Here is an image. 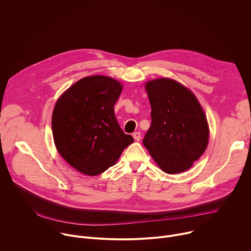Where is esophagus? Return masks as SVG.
<instances>
[{
	"label": "esophagus",
	"instance_id": "34e87169",
	"mask_svg": "<svg viewBox=\"0 0 251 251\" xmlns=\"http://www.w3.org/2000/svg\"><path fill=\"white\" fill-rule=\"evenodd\" d=\"M133 138L135 141H140L141 140V133L140 132H134L133 133Z\"/></svg>",
	"mask_w": 251,
	"mask_h": 251
}]
</instances>
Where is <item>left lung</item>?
Masks as SVG:
<instances>
[{
	"instance_id": "obj_1",
	"label": "left lung",
	"mask_w": 251,
	"mask_h": 251,
	"mask_svg": "<svg viewBox=\"0 0 251 251\" xmlns=\"http://www.w3.org/2000/svg\"><path fill=\"white\" fill-rule=\"evenodd\" d=\"M151 104V126L143 144L167 174L189 170L205 151L209 129L195 94L170 78L146 83Z\"/></svg>"
}]
</instances>
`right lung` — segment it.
<instances>
[{"label": "right lung", "instance_id": "obj_1", "mask_svg": "<svg viewBox=\"0 0 251 251\" xmlns=\"http://www.w3.org/2000/svg\"><path fill=\"white\" fill-rule=\"evenodd\" d=\"M122 88L114 78L87 76L71 85L54 105L51 127L55 147L71 167L84 175L97 176L114 166L134 142L114 114Z\"/></svg>", "mask_w": 251, "mask_h": 251}]
</instances>
